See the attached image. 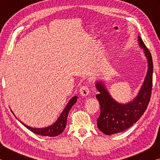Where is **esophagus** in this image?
Here are the masks:
<instances>
[{
    "label": "esophagus",
    "mask_w": 160,
    "mask_h": 160,
    "mask_svg": "<svg viewBox=\"0 0 160 160\" xmlns=\"http://www.w3.org/2000/svg\"><path fill=\"white\" fill-rule=\"evenodd\" d=\"M80 94L82 97L88 96V94H89V88H88V86L84 85V86L81 87V88L80 90Z\"/></svg>",
    "instance_id": "34e87169"
}]
</instances>
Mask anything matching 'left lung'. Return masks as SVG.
I'll return each mask as SVG.
<instances>
[{
	"instance_id": "8db88e82",
	"label": "left lung",
	"mask_w": 160,
	"mask_h": 160,
	"mask_svg": "<svg viewBox=\"0 0 160 160\" xmlns=\"http://www.w3.org/2000/svg\"><path fill=\"white\" fill-rule=\"evenodd\" d=\"M139 47L144 50L148 61V71L138 93L131 102L122 104L111 96L102 80H97L95 87L99 91L96 95L100 105V116L97 118V127L103 133L111 135L129 128L137 122L147 109L152 87L153 63L151 53L141 37L138 36Z\"/></svg>"
}]
</instances>
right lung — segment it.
<instances>
[{
  "instance_id": "obj_1",
  "label": "right lung",
  "mask_w": 160,
  "mask_h": 160,
  "mask_svg": "<svg viewBox=\"0 0 160 160\" xmlns=\"http://www.w3.org/2000/svg\"><path fill=\"white\" fill-rule=\"evenodd\" d=\"M77 100H78V96L72 97V98L70 99V101L67 104L66 107L64 108L63 111L62 112L60 116H59V117L58 118L57 120H56L53 124H51V125L48 126L47 127H45V128H32V127L26 125V124H25L23 122H22V121H20V123L22 124H23V125L25 126L27 128H28L29 131L34 132V133L37 135H41L42 136H49V137L57 136V135L62 133L65 130V128H66L68 114L69 111L70 110V109H71L72 107L77 102ZM12 113L14 114V113L13 112ZM14 116H15V114Z\"/></svg>"
}]
</instances>
